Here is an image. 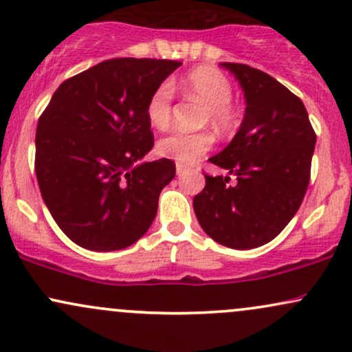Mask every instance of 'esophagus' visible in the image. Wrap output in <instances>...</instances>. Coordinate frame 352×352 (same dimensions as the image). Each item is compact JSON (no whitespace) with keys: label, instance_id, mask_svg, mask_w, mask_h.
<instances>
[{"label":"esophagus","instance_id":"esophagus-1","mask_svg":"<svg viewBox=\"0 0 352 352\" xmlns=\"http://www.w3.org/2000/svg\"><path fill=\"white\" fill-rule=\"evenodd\" d=\"M188 172H190V170H188L187 167H184V165H182V164H177V175L184 177V175H187Z\"/></svg>","mask_w":352,"mask_h":352}]
</instances>
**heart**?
Listing matches in <instances>:
<instances>
[{"mask_svg": "<svg viewBox=\"0 0 352 352\" xmlns=\"http://www.w3.org/2000/svg\"><path fill=\"white\" fill-rule=\"evenodd\" d=\"M184 89L207 106L210 120L217 125V129L221 132L235 129L238 117L230 102L233 98V87L227 76L212 67H197L185 76ZM172 99L173 89L170 82L159 84L148 96L145 114L153 127L165 129L170 122ZM212 145L213 135L207 131H175L160 140L157 151L165 159H172L182 165H193L212 148Z\"/></svg>", "mask_w": 352, "mask_h": 352, "instance_id": "obj_1", "label": "heart"}]
</instances>
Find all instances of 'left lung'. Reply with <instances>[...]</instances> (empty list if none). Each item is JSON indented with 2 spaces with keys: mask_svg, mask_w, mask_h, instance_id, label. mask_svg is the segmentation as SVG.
Returning <instances> with one entry per match:
<instances>
[{
  "mask_svg": "<svg viewBox=\"0 0 352 352\" xmlns=\"http://www.w3.org/2000/svg\"><path fill=\"white\" fill-rule=\"evenodd\" d=\"M240 82L246 111L240 131L210 162L236 177L205 175L193 197L200 227L228 248H256L281 233L305 199L316 134L302 100L266 72L221 63Z\"/></svg>",
  "mask_w": 352,
  "mask_h": 352,
  "instance_id": "8db88e82",
  "label": "left lung"
}]
</instances>
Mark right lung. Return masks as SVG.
Masks as SVG:
<instances>
[{
    "mask_svg": "<svg viewBox=\"0 0 352 352\" xmlns=\"http://www.w3.org/2000/svg\"><path fill=\"white\" fill-rule=\"evenodd\" d=\"M180 64L107 59L52 94L36 129L34 170L44 204L76 245L122 250L152 225L175 164H134L153 147L148 96Z\"/></svg>",
    "mask_w": 352,
    "mask_h": 352,
    "instance_id": "1",
    "label": "right lung"
}]
</instances>
